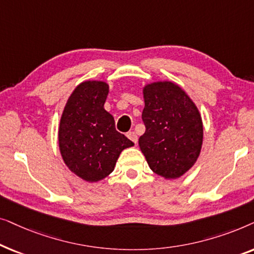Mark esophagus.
Here are the masks:
<instances>
[{
    "instance_id": "obj_1",
    "label": "esophagus",
    "mask_w": 254,
    "mask_h": 254,
    "mask_svg": "<svg viewBox=\"0 0 254 254\" xmlns=\"http://www.w3.org/2000/svg\"><path fill=\"white\" fill-rule=\"evenodd\" d=\"M127 136H128V138H129V140L133 141L135 144L137 143V135H136V133H135V131H128Z\"/></svg>"
}]
</instances>
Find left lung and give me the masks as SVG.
Masks as SVG:
<instances>
[{
  "label": "left lung",
  "instance_id": "1",
  "mask_svg": "<svg viewBox=\"0 0 254 254\" xmlns=\"http://www.w3.org/2000/svg\"><path fill=\"white\" fill-rule=\"evenodd\" d=\"M143 97L145 131L138 138L141 151L155 173L166 179L178 178L200 155L203 127L199 111L172 82L145 85Z\"/></svg>",
  "mask_w": 254,
  "mask_h": 254
}]
</instances>
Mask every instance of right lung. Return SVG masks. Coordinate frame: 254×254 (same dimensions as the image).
<instances>
[{
  "mask_svg": "<svg viewBox=\"0 0 254 254\" xmlns=\"http://www.w3.org/2000/svg\"><path fill=\"white\" fill-rule=\"evenodd\" d=\"M109 85L86 81L69 97L59 127L62 158L75 175L98 182L114 170L124 149L134 145L116 129L114 118L104 109Z\"/></svg>",
  "mask_w": 254,
  "mask_h": 254,
  "instance_id": "1",
  "label": "right lung"
}]
</instances>
